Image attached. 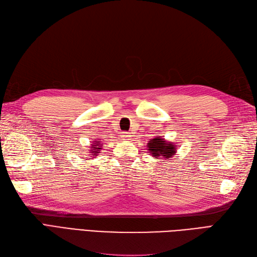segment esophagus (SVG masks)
Returning a JSON list of instances; mask_svg holds the SVG:
<instances>
[{"mask_svg": "<svg viewBox=\"0 0 257 257\" xmlns=\"http://www.w3.org/2000/svg\"><path fill=\"white\" fill-rule=\"evenodd\" d=\"M130 136H131V134L128 133V132H122V133H121V137L123 139H128Z\"/></svg>", "mask_w": 257, "mask_h": 257, "instance_id": "1", "label": "esophagus"}]
</instances>
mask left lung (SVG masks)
Returning <instances> with one entry per match:
<instances>
[{
  "mask_svg": "<svg viewBox=\"0 0 257 257\" xmlns=\"http://www.w3.org/2000/svg\"><path fill=\"white\" fill-rule=\"evenodd\" d=\"M148 148H149V152L153 158H163L169 160L173 155L176 154V145L173 143L166 142L164 138L161 136L155 137L153 139H150L149 143H148Z\"/></svg>",
  "mask_w": 257,
  "mask_h": 257,
  "instance_id": "1",
  "label": "left lung"
}]
</instances>
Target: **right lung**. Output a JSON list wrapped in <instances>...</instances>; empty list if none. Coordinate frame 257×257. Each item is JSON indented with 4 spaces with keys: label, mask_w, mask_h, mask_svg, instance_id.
<instances>
[{
    "label": "right lung",
    "mask_w": 257,
    "mask_h": 257,
    "mask_svg": "<svg viewBox=\"0 0 257 257\" xmlns=\"http://www.w3.org/2000/svg\"><path fill=\"white\" fill-rule=\"evenodd\" d=\"M93 143H94V144H91L90 150H89L90 152H88L90 154V157H95V155H97L103 148L100 142H93Z\"/></svg>",
    "instance_id": "obj_1"
}]
</instances>
